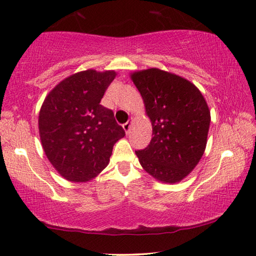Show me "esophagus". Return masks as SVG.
<instances>
[{
	"label": "esophagus",
	"instance_id": "34e87169",
	"mask_svg": "<svg viewBox=\"0 0 256 256\" xmlns=\"http://www.w3.org/2000/svg\"><path fill=\"white\" fill-rule=\"evenodd\" d=\"M131 124H132V122H128V123L123 124V128H124V131L126 132V133L130 132V128H131Z\"/></svg>",
	"mask_w": 256,
	"mask_h": 256
}]
</instances>
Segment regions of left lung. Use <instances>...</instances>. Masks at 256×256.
<instances>
[{"instance_id":"1","label":"left lung","mask_w":256,"mask_h":256,"mask_svg":"<svg viewBox=\"0 0 256 256\" xmlns=\"http://www.w3.org/2000/svg\"><path fill=\"white\" fill-rule=\"evenodd\" d=\"M142 95L153 138L136 150L140 164L158 181H182L200 162L206 146L210 110L198 88L168 72L150 68L131 74Z\"/></svg>"}]
</instances>
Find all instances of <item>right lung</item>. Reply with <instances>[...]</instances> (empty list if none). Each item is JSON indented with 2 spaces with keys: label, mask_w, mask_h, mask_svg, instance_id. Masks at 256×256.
I'll return each mask as SVG.
<instances>
[{
  "label": "right lung",
  "mask_w": 256,
  "mask_h": 256,
  "mask_svg": "<svg viewBox=\"0 0 256 256\" xmlns=\"http://www.w3.org/2000/svg\"><path fill=\"white\" fill-rule=\"evenodd\" d=\"M116 72H78L56 84L39 112L44 152L68 181L87 182L106 167L114 145L125 136L112 110L100 102Z\"/></svg>",
  "instance_id": "1"
}]
</instances>
